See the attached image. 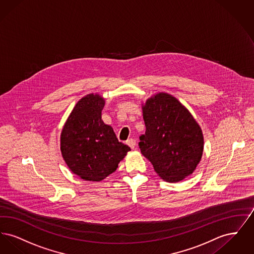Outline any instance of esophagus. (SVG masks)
Listing matches in <instances>:
<instances>
[{"label": "esophagus", "mask_w": 254, "mask_h": 254, "mask_svg": "<svg viewBox=\"0 0 254 254\" xmlns=\"http://www.w3.org/2000/svg\"><path fill=\"white\" fill-rule=\"evenodd\" d=\"M127 145H128L130 148H134L135 147V145H136V142H135V140L134 139H128L127 141Z\"/></svg>", "instance_id": "esophagus-1"}]
</instances>
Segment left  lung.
<instances>
[{
    "label": "left lung",
    "mask_w": 254,
    "mask_h": 254,
    "mask_svg": "<svg viewBox=\"0 0 254 254\" xmlns=\"http://www.w3.org/2000/svg\"><path fill=\"white\" fill-rule=\"evenodd\" d=\"M143 118L139 147L158 175L169 183L190 175L204 149L202 129L190 112L175 97L160 92L146 100Z\"/></svg>",
    "instance_id": "obj_1"
}]
</instances>
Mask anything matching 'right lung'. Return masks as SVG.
Here are the masks:
<instances>
[{
	"mask_svg": "<svg viewBox=\"0 0 254 254\" xmlns=\"http://www.w3.org/2000/svg\"><path fill=\"white\" fill-rule=\"evenodd\" d=\"M105 100L83 97L74 107L61 133V151L67 167L86 181L104 180L114 172L130 147L118 141L102 120Z\"/></svg>",
	"mask_w": 254,
	"mask_h": 254,
	"instance_id": "right-lung-1",
	"label": "right lung"
}]
</instances>
